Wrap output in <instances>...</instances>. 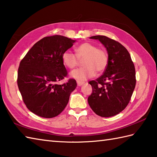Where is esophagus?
Returning <instances> with one entry per match:
<instances>
[{
    "label": "esophagus",
    "instance_id": "obj_1",
    "mask_svg": "<svg viewBox=\"0 0 157 157\" xmlns=\"http://www.w3.org/2000/svg\"><path fill=\"white\" fill-rule=\"evenodd\" d=\"M84 84V82H79V81H77V84H78V86H81L82 85H83Z\"/></svg>",
    "mask_w": 157,
    "mask_h": 157
}]
</instances>
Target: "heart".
Instances as JSON below:
<instances>
[{"mask_svg": "<svg viewBox=\"0 0 157 157\" xmlns=\"http://www.w3.org/2000/svg\"><path fill=\"white\" fill-rule=\"evenodd\" d=\"M75 55L69 51L64 52L62 54L63 64L69 69H73L82 60L83 67L73 70L71 76L78 81H84L93 78L96 74L105 71L108 64V54L103 49L89 42H84L75 49Z\"/></svg>", "mask_w": 157, "mask_h": 157, "instance_id": "b5f03b06", "label": "heart"}]
</instances>
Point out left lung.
Listing matches in <instances>:
<instances>
[{
	"label": "left lung",
	"instance_id": "8db88e82",
	"mask_svg": "<svg viewBox=\"0 0 157 157\" xmlns=\"http://www.w3.org/2000/svg\"><path fill=\"white\" fill-rule=\"evenodd\" d=\"M90 38L104 45L109 60L103 74L88 82L93 92L88 102L98 116L111 117L121 112L129 103L136 84V69L130 54L119 42L103 35Z\"/></svg>",
	"mask_w": 157,
	"mask_h": 157
}]
</instances>
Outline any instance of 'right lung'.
Instances as JSON below:
<instances>
[{
  "label": "right lung",
  "instance_id": "1",
  "mask_svg": "<svg viewBox=\"0 0 157 157\" xmlns=\"http://www.w3.org/2000/svg\"><path fill=\"white\" fill-rule=\"evenodd\" d=\"M75 41L60 35L45 36L34 45L20 61L17 86L24 104L43 118L56 117L69 102L77 83L70 78L61 85L55 82L67 76L62 61L64 52Z\"/></svg>",
  "mask_w": 157,
  "mask_h": 157
}]
</instances>
